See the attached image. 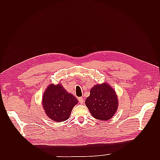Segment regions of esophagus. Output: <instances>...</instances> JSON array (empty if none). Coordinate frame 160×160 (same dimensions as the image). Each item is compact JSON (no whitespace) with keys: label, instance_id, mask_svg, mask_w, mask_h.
<instances>
[{"label":"esophagus","instance_id":"1","mask_svg":"<svg viewBox=\"0 0 160 160\" xmlns=\"http://www.w3.org/2000/svg\"><path fill=\"white\" fill-rule=\"evenodd\" d=\"M78 101H79V102H80V104H83V102H84V99H83V98H82V97H80V98H78Z\"/></svg>","mask_w":160,"mask_h":160}]
</instances>
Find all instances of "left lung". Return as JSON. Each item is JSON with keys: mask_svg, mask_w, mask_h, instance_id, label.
Here are the masks:
<instances>
[{"mask_svg": "<svg viewBox=\"0 0 160 160\" xmlns=\"http://www.w3.org/2000/svg\"><path fill=\"white\" fill-rule=\"evenodd\" d=\"M85 104L92 116L98 120H108L118 109V98L108 84L95 85L90 91Z\"/></svg>", "mask_w": 160, "mask_h": 160, "instance_id": "8db88e82", "label": "left lung"}]
</instances>
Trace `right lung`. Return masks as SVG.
<instances>
[{
    "label": "right lung",
    "instance_id": "add662e5",
    "mask_svg": "<svg viewBox=\"0 0 160 160\" xmlns=\"http://www.w3.org/2000/svg\"><path fill=\"white\" fill-rule=\"evenodd\" d=\"M42 106L47 116L55 122H63L70 116L78 100L67 93L61 84H50L43 95Z\"/></svg>",
    "mask_w": 160,
    "mask_h": 160
}]
</instances>
